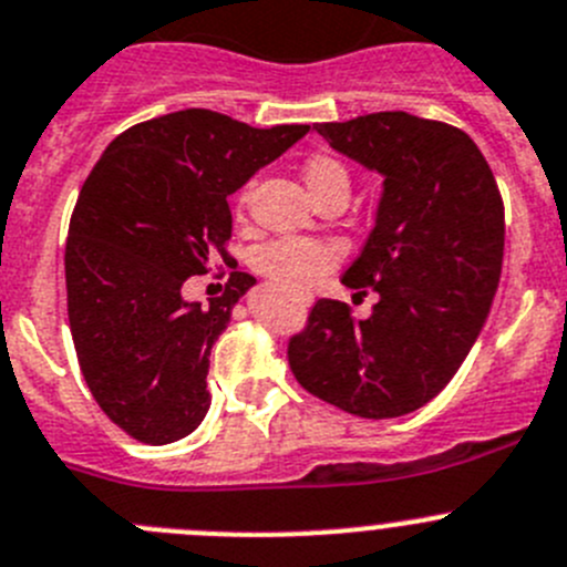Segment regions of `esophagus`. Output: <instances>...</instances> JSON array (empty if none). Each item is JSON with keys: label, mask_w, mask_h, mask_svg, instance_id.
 I'll list each match as a JSON object with an SVG mask.
<instances>
[{"label": "esophagus", "mask_w": 567, "mask_h": 567, "mask_svg": "<svg viewBox=\"0 0 567 567\" xmlns=\"http://www.w3.org/2000/svg\"><path fill=\"white\" fill-rule=\"evenodd\" d=\"M306 303H309V300H306Z\"/></svg>", "instance_id": "obj_1"}]
</instances>
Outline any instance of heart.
<instances>
[{
    "label": "heart",
    "mask_w": 567,
    "mask_h": 567,
    "mask_svg": "<svg viewBox=\"0 0 567 567\" xmlns=\"http://www.w3.org/2000/svg\"><path fill=\"white\" fill-rule=\"evenodd\" d=\"M303 181L317 203L333 197V194H344V197L350 194V172L344 169L342 161L331 158V155H311L303 166ZM245 203L247 194L241 192L236 197L239 212L245 208ZM333 261L337 258L326 245L306 239H278L261 247L256 256L258 272L267 275L275 287L292 295L309 292L311 287H317L322 275L333 267Z\"/></svg>",
    "instance_id": "b5f03b06"
}]
</instances>
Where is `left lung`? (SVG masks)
Returning a JSON list of instances; mask_svg holds the SVG:
<instances>
[{"mask_svg":"<svg viewBox=\"0 0 567 567\" xmlns=\"http://www.w3.org/2000/svg\"><path fill=\"white\" fill-rule=\"evenodd\" d=\"M315 131L384 177L375 228L342 275L379 303L353 320L348 303L317 300L289 368L342 412L401 417L440 395L487 320L504 261L498 183L473 138L434 118L381 111Z\"/></svg>","mask_w":567,"mask_h":567,"instance_id":"obj_1","label":"left lung"}]
</instances>
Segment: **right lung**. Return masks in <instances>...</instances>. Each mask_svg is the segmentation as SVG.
<instances>
[{"label":"right lung","mask_w":567,"mask_h":567,"mask_svg":"<svg viewBox=\"0 0 567 567\" xmlns=\"http://www.w3.org/2000/svg\"><path fill=\"white\" fill-rule=\"evenodd\" d=\"M306 133L186 107L113 138L85 177L66 239L69 328L91 395L133 440L166 445L206 417L212 344L256 278L230 272L208 306L183 300V284L228 256V194Z\"/></svg>","instance_id":"right-lung-1"}]
</instances>
